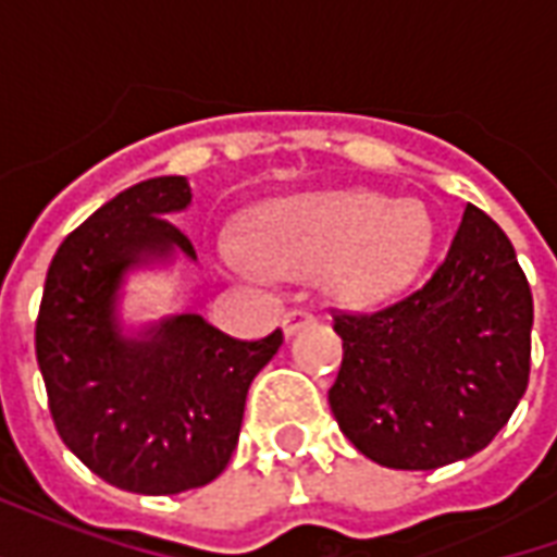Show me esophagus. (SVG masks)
Wrapping results in <instances>:
<instances>
[{
	"label": "esophagus",
	"instance_id": "obj_1",
	"mask_svg": "<svg viewBox=\"0 0 557 557\" xmlns=\"http://www.w3.org/2000/svg\"><path fill=\"white\" fill-rule=\"evenodd\" d=\"M313 322H315V315L310 313V310H301V307H295V310H289V313L283 315V334H286V337H292V334H295L298 327L313 325Z\"/></svg>",
	"mask_w": 557,
	"mask_h": 557
}]
</instances>
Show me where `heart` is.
<instances>
[{
  "mask_svg": "<svg viewBox=\"0 0 557 557\" xmlns=\"http://www.w3.org/2000/svg\"><path fill=\"white\" fill-rule=\"evenodd\" d=\"M432 247V220L418 202L373 190H327L280 199L250 220V242L226 235L220 259L242 277L262 271L304 277L322 268L331 298L379 304L418 277Z\"/></svg>",
  "mask_w": 557,
  "mask_h": 557,
  "instance_id": "heart-1",
  "label": "heart"
}]
</instances>
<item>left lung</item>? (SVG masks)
I'll return each mask as SVG.
<instances>
[{"instance_id":"left-lung-1","label":"left lung","mask_w":557,"mask_h":557,"mask_svg":"<svg viewBox=\"0 0 557 557\" xmlns=\"http://www.w3.org/2000/svg\"><path fill=\"white\" fill-rule=\"evenodd\" d=\"M343 363L327 391L367 459L430 471L498 435L528 387L534 298L502 226L466 206L432 277L373 313L331 310Z\"/></svg>"}]
</instances>
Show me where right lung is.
Wrapping results in <instances>:
<instances>
[{"instance_id": "obj_1", "label": "right lung", "mask_w": 557, "mask_h": 557, "mask_svg": "<svg viewBox=\"0 0 557 557\" xmlns=\"http://www.w3.org/2000/svg\"><path fill=\"white\" fill-rule=\"evenodd\" d=\"M187 202V178L160 175L98 208L55 250L35 322L55 432L98 478L139 495L199 490L230 466L250 382L283 343L280 327L235 339L194 313L122 337L127 268L172 250L196 259L170 220Z\"/></svg>"}]
</instances>
